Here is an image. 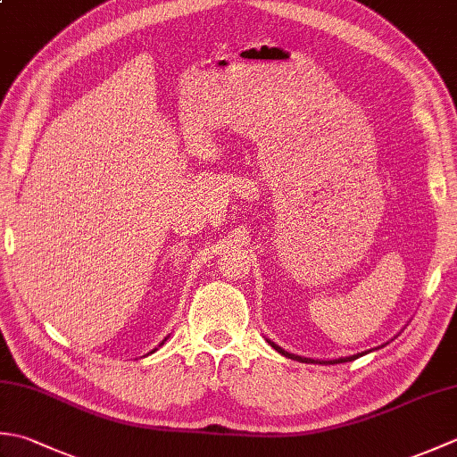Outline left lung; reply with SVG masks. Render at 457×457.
<instances>
[{
  "label": "left lung",
  "mask_w": 457,
  "mask_h": 457,
  "mask_svg": "<svg viewBox=\"0 0 457 457\" xmlns=\"http://www.w3.org/2000/svg\"><path fill=\"white\" fill-rule=\"evenodd\" d=\"M269 342V345L270 347H275L278 353H283L285 357H290V359H296V361H303V363H322V365H336V363H345V361H353V359H357V357H361V355H365L367 352H363V353H357V355H349V357H339V359H329V361H316V359H308V357H300V355H295V353H288V352H285L283 347H278L277 344H273L270 342V339H267ZM369 352H371V349H369Z\"/></svg>",
  "instance_id": "8db88e82"
}]
</instances>
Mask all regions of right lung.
<instances>
[{
  "mask_svg": "<svg viewBox=\"0 0 457 457\" xmlns=\"http://www.w3.org/2000/svg\"><path fill=\"white\" fill-rule=\"evenodd\" d=\"M164 342H167V337H164V339H162V342H161V345H162ZM153 352H154V349H153ZM153 352H151V353H153Z\"/></svg>",
  "mask_w": 457,
  "mask_h": 457,
  "instance_id": "right-lung-1",
  "label": "right lung"
}]
</instances>
